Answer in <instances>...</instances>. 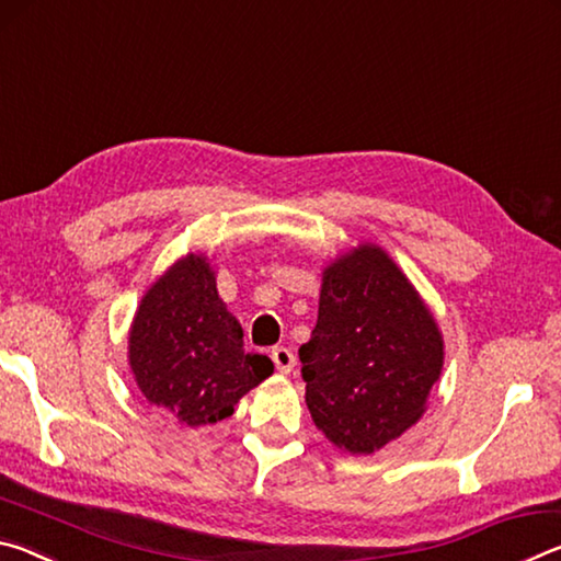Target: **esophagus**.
<instances>
[{
    "label": "esophagus",
    "mask_w": 561,
    "mask_h": 561,
    "mask_svg": "<svg viewBox=\"0 0 561 561\" xmlns=\"http://www.w3.org/2000/svg\"><path fill=\"white\" fill-rule=\"evenodd\" d=\"M270 356H272L274 366H277L279 374H289L291 368H294V360H297V356H294V351L287 348V346H274Z\"/></svg>",
    "instance_id": "esophagus-1"
}]
</instances>
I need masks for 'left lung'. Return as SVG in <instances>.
<instances>
[{
	"mask_svg": "<svg viewBox=\"0 0 561 561\" xmlns=\"http://www.w3.org/2000/svg\"><path fill=\"white\" fill-rule=\"evenodd\" d=\"M299 360L317 428L339 448L368 455L423 415L440 378L443 339L393 260L360 244L324 272L319 319Z\"/></svg>",
	"mask_w": 561,
	"mask_h": 561,
	"instance_id": "left-lung-1",
	"label": "left lung"
}]
</instances>
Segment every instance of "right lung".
I'll use <instances>...</instances> for the list:
<instances>
[{"label":"right lung","instance_id":"obj_1","mask_svg":"<svg viewBox=\"0 0 561 561\" xmlns=\"http://www.w3.org/2000/svg\"><path fill=\"white\" fill-rule=\"evenodd\" d=\"M130 368L150 403L180 425L230 417L240 398L272 376L267 356L244 354L205 257L180 260L140 301L128 339Z\"/></svg>","mask_w":561,"mask_h":561}]
</instances>
